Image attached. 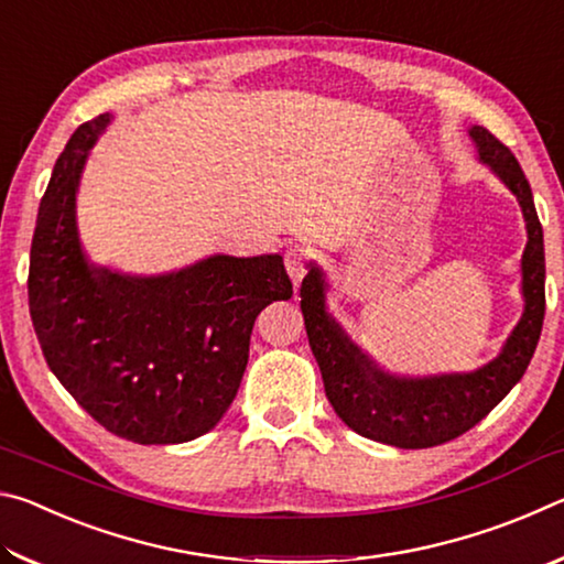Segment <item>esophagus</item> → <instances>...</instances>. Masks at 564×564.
I'll return each mask as SVG.
<instances>
[{
	"instance_id": "obj_1",
	"label": "esophagus",
	"mask_w": 564,
	"mask_h": 564,
	"mask_svg": "<svg viewBox=\"0 0 564 564\" xmlns=\"http://www.w3.org/2000/svg\"><path fill=\"white\" fill-rule=\"evenodd\" d=\"M285 271H289L293 285H299L305 279V271H308V253L303 248H291L285 253Z\"/></svg>"
}]
</instances>
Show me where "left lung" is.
Here are the masks:
<instances>
[{
	"label": "left lung",
	"mask_w": 564,
	"mask_h": 564,
	"mask_svg": "<svg viewBox=\"0 0 564 564\" xmlns=\"http://www.w3.org/2000/svg\"><path fill=\"white\" fill-rule=\"evenodd\" d=\"M467 133L482 164L518 198L528 228V243L520 259L524 308L498 356L470 373L423 378L388 373L328 313L326 273L311 263L301 283L305 333L336 415L368 441L405 451L447 443L480 423L524 376L545 318V243L528 178L512 151L488 129L473 127Z\"/></svg>",
	"instance_id": "1"
}]
</instances>
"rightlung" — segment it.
Here are the masks:
<instances>
[{
    "label": "right lung",
    "instance_id": "obj_1",
    "mask_svg": "<svg viewBox=\"0 0 564 564\" xmlns=\"http://www.w3.org/2000/svg\"><path fill=\"white\" fill-rule=\"evenodd\" d=\"M111 113L82 123L56 159L36 216L30 313L46 366L109 433L188 443L216 427L241 386L253 323L293 295L279 253L208 256L133 275L87 259L76 191Z\"/></svg>",
    "mask_w": 564,
    "mask_h": 564
}]
</instances>
